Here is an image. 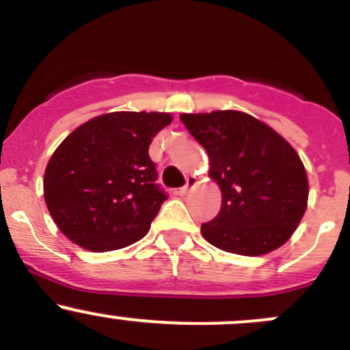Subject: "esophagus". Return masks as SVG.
Wrapping results in <instances>:
<instances>
[{"mask_svg":"<svg viewBox=\"0 0 350 350\" xmlns=\"http://www.w3.org/2000/svg\"><path fill=\"white\" fill-rule=\"evenodd\" d=\"M197 185V178L196 176H189V178H187V183L185 185L182 187V189H180V196H185L187 192H189L190 189H193V187Z\"/></svg>","mask_w":350,"mask_h":350,"instance_id":"obj_1","label":"esophagus"}]
</instances>
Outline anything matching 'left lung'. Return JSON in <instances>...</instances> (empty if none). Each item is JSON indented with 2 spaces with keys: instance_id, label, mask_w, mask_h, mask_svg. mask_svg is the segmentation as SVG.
Listing matches in <instances>:
<instances>
[{
  "instance_id": "left-lung-1",
  "label": "left lung",
  "mask_w": 350,
  "mask_h": 350,
  "mask_svg": "<svg viewBox=\"0 0 350 350\" xmlns=\"http://www.w3.org/2000/svg\"><path fill=\"white\" fill-rule=\"evenodd\" d=\"M211 160L222 205L202 236L222 251L261 256L283 246L308 200L304 163L275 129L241 111L182 114Z\"/></svg>"
}]
</instances>
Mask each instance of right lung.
Segmentation results:
<instances>
[{
	"label": "right lung",
	"instance_id": "1",
	"mask_svg": "<svg viewBox=\"0 0 350 350\" xmlns=\"http://www.w3.org/2000/svg\"><path fill=\"white\" fill-rule=\"evenodd\" d=\"M168 113L103 114L70 133L53 151L43 196L57 228L84 250H121L148 232L167 193L148 148Z\"/></svg>",
	"mask_w": 350,
	"mask_h": 350
}]
</instances>
